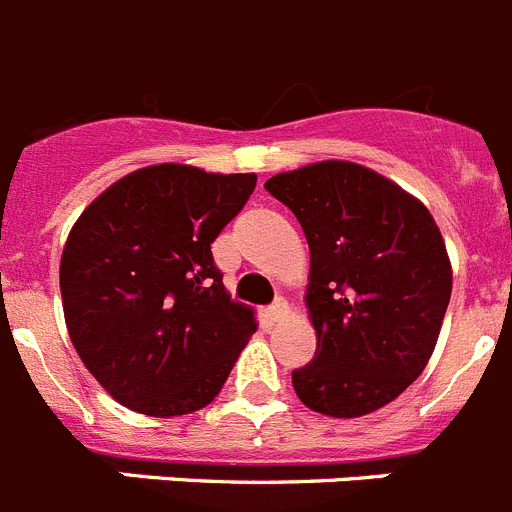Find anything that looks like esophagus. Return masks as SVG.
Wrapping results in <instances>:
<instances>
[{"mask_svg": "<svg viewBox=\"0 0 512 512\" xmlns=\"http://www.w3.org/2000/svg\"><path fill=\"white\" fill-rule=\"evenodd\" d=\"M265 314H268L270 322H283V319L288 317V304L283 299H278L268 311H265Z\"/></svg>", "mask_w": 512, "mask_h": 512, "instance_id": "esophagus-1", "label": "esophagus"}]
</instances>
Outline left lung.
<instances>
[{
    "instance_id": "obj_1",
    "label": "left lung",
    "mask_w": 512,
    "mask_h": 512,
    "mask_svg": "<svg viewBox=\"0 0 512 512\" xmlns=\"http://www.w3.org/2000/svg\"><path fill=\"white\" fill-rule=\"evenodd\" d=\"M265 188L309 244L317 353L293 389L319 415H371L425 371L441 335L453 286L441 229L415 195L345 159L278 172Z\"/></svg>"
}]
</instances>
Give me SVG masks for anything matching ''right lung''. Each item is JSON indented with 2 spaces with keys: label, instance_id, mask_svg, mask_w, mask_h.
<instances>
[{
  "label": "right lung",
  "instance_id": "obj_1",
  "mask_svg": "<svg viewBox=\"0 0 512 512\" xmlns=\"http://www.w3.org/2000/svg\"><path fill=\"white\" fill-rule=\"evenodd\" d=\"M255 185V172L149 164L102 190L71 226L59 268L66 330L128 410H203L255 335V311L231 301L211 255Z\"/></svg>",
  "mask_w": 512,
  "mask_h": 512
}]
</instances>
